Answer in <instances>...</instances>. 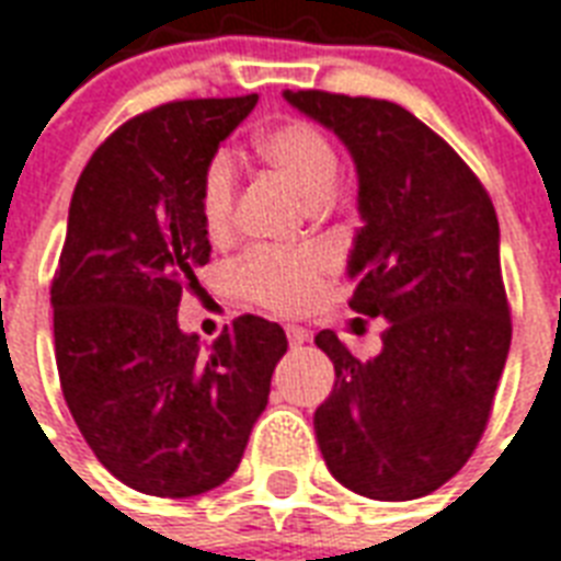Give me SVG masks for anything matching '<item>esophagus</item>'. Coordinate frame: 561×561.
I'll return each instance as SVG.
<instances>
[{
    "instance_id": "obj_1",
    "label": "esophagus",
    "mask_w": 561,
    "mask_h": 561,
    "mask_svg": "<svg viewBox=\"0 0 561 561\" xmlns=\"http://www.w3.org/2000/svg\"><path fill=\"white\" fill-rule=\"evenodd\" d=\"M285 334H288L290 346H302V343L311 341V332L308 329H302V325H285Z\"/></svg>"
}]
</instances>
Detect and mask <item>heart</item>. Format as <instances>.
Wrapping results in <instances>:
<instances>
[{"label":"heart","instance_id":"obj_1","mask_svg":"<svg viewBox=\"0 0 561 561\" xmlns=\"http://www.w3.org/2000/svg\"><path fill=\"white\" fill-rule=\"evenodd\" d=\"M259 153L288 180L308 201H323L332 194L337 180V151L332 139L306 118H288L267 127L259 136ZM236 209V162L227 151H215L203 169L201 180V218L209 238L227 236ZM332 271V259L325 250H279V247H255L244 253L232 267V285L241 297L259 306L294 314L320 297L323 282Z\"/></svg>","mask_w":561,"mask_h":561}]
</instances>
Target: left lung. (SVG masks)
<instances>
[{
    "label": "left lung",
    "instance_id": "left-lung-1",
    "mask_svg": "<svg viewBox=\"0 0 561 561\" xmlns=\"http://www.w3.org/2000/svg\"><path fill=\"white\" fill-rule=\"evenodd\" d=\"M282 95L352 153L364 227L346 267L350 306L387 320L369 360L329 329L314 337L334 364L317 443L334 480L358 495H431L478 448L513 341L495 206L451 145L399 104Z\"/></svg>",
    "mask_w": 561,
    "mask_h": 561
}]
</instances>
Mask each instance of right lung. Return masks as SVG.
Instances as JSON below:
<instances>
[{"mask_svg": "<svg viewBox=\"0 0 561 561\" xmlns=\"http://www.w3.org/2000/svg\"><path fill=\"white\" fill-rule=\"evenodd\" d=\"M255 101H171L130 118L69 203L51 282L57 375L92 454L145 495H203L238 469L288 350L282 325L253 314L209 350L178 323L211 253L203 169Z\"/></svg>", "mask_w": 561, "mask_h": 561, "instance_id": "1", "label": "right lung"}]
</instances>
